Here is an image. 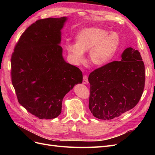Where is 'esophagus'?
I'll return each mask as SVG.
<instances>
[{
	"mask_svg": "<svg viewBox=\"0 0 155 155\" xmlns=\"http://www.w3.org/2000/svg\"><path fill=\"white\" fill-rule=\"evenodd\" d=\"M83 83L84 84H87L88 83V76L87 75H84L83 76Z\"/></svg>",
	"mask_w": 155,
	"mask_h": 155,
	"instance_id": "obj_1",
	"label": "esophagus"
}]
</instances>
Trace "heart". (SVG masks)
<instances>
[{
	"instance_id": "b5f03b06",
	"label": "heart",
	"mask_w": 155,
	"mask_h": 155,
	"mask_svg": "<svg viewBox=\"0 0 155 155\" xmlns=\"http://www.w3.org/2000/svg\"><path fill=\"white\" fill-rule=\"evenodd\" d=\"M120 39L116 32H109L98 27L86 28L76 37V44L67 43L66 50L76 63L81 62L83 53L88 52V59L96 66H103L114 58Z\"/></svg>"
}]
</instances>
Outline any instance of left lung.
Here are the masks:
<instances>
[{"label": "left lung", "mask_w": 155, "mask_h": 155, "mask_svg": "<svg viewBox=\"0 0 155 155\" xmlns=\"http://www.w3.org/2000/svg\"><path fill=\"white\" fill-rule=\"evenodd\" d=\"M145 66L140 53L126 48L120 61L96 68L88 76V107L96 118L112 120L137 105L145 87Z\"/></svg>", "instance_id": "obj_1"}]
</instances>
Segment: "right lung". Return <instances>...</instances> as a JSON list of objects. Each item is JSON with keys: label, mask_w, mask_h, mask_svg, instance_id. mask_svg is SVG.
<instances>
[{"label": "right lung", "mask_w": 155, "mask_h": 155, "mask_svg": "<svg viewBox=\"0 0 155 155\" xmlns=\"http://www.w3.org/2000/svg\"><path fill=\"white\" fill-rule=\"evenodd\" d=\"M66 21L47 18L33 23L12 55V82L18 101L39 119L58 117L64 96L83 81L81 70L62 56L61 30Z\"/></svg>", "instance_id": "add662e5"}]
</instances>
